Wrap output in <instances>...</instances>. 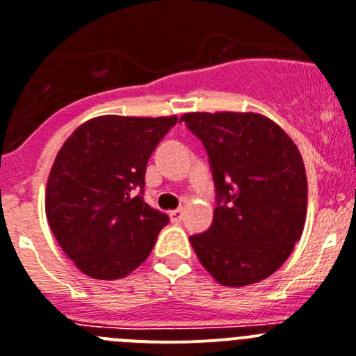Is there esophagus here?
<instances>
[{
    "instance_id": "obj_1",
    "label": "esophagus",
    "mask_w": 356,
    "mask_h": 356,
    "mask_svg": "<svg viewBox=\"0 0 356 356\" xmlns=\"http://www.w3.org/2000/svg\"><path fill=\"white\" fill-rule=\"evenodd\" d=\"M182 216H184V211L182 209H174V211H170V220L174 222V224H179L182 220Z\"/></svg>"
}]
</instances>
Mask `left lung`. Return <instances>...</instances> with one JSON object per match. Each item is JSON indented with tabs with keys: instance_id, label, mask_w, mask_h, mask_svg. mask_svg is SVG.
<instances>
[{
	"instance_id": "left-lung-1",
	"label": "left lung",
	"mask_w": 356,
	"mask_h": 356,
	"mask_svg": "<svg viewBox=\"0 0 356 356\" xmlns=\"http://www.w3.org/2000/svg\"><path fill=\"white\" fill-rule=\"evenodd\" d=\"M208 150L215 179L213 224L190 242L224 286L265 280L285 264L307 220L305 163L283 129L258 113L181 116Z\"/></svg>"
}]
</instances>
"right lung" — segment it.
<instances>
[{
	"instance_id": "1",
	"label": "right lung",
	"mask_w": 356,
	"mask_h": 356,
	"mask_svg": "<svg viewBox=\"0 0 356 356\" xmlns=\"http://www.w3.org/2000/svg\"><path fill=\"white\" fill-rule=\"evenodd\" d=\"M175 123L177 116L105 114L82 123L58 150L46 184V218L86 276H129L168 224V216L150 208L141 193L148 159Z\"/></svg>"
}]
</instances>
